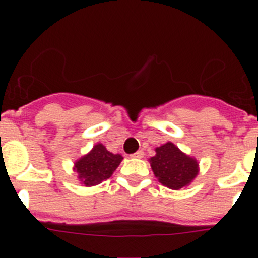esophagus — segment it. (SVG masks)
Here are the masks:
<instances>
[{
  "mask_svg": "<svg viewBox=\"0 0 258 258\" xmlns=\"http://www.w3.org/2000/svg\"><path fill=\"white\" fill-rule=\"evenodd\" d=\"M143 156H145V154H143V151H137L136 154L132 155V157H134V159H142Z\"/></svg>",
  "mask_w": 258,
  "mask_h": 258,
  "instance_id": "1",
  "label": "esophagus"
}]
</instances>
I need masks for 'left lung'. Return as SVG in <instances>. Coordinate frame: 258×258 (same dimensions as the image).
I'll return each instance as SVG.
<instances>
[{
  "label": "left lung",
  "mask_w": 258,
  "mask_h": 258,
  "mask_svg": "<svg viewBox=\"0 0 258 258\" xmlns=\"http://www.w3.org/2000/svg\"><path fill=\"white\" fill-rule=\"evenodd\" d=\"M155 152V156L150 157V165L157 181L168 188L186 187L199 174L197 159L184 154L174 143L166 142L156 147Z\"/></svg>",
  "instance_id": "8db88e82"
}]
</instances>
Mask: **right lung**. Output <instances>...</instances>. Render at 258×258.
I'll list each match as a JSON object with an SVG mask.
<instances>
[{"label":"right lung","mask_w":258,"mask_h":258,"mask_svg":"<svg viewBox=\"0 0 258 258\" xmlns=\"http://www.w3.org/2000/svg\"><path fill=\"white\" fill-rule=\"evenodd\" d=\"M124 157L120 154H112L102 143H97L93 149L75 161L74 172L80 183L92 187L108 179Z\"/></svg>","instance_id":"obj_1"}]
</instances>
